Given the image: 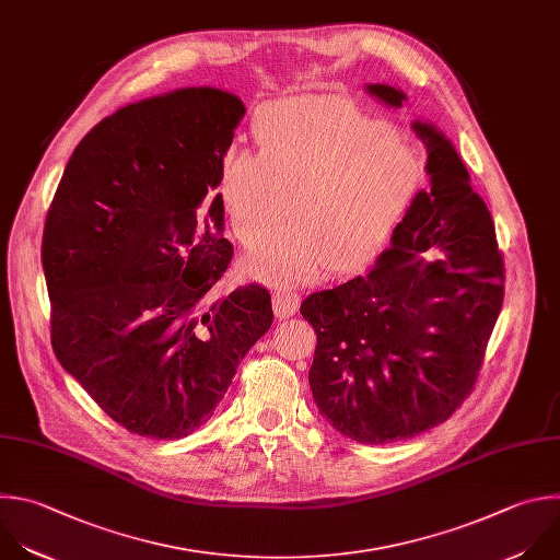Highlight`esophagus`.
<instances>
[{"label":"esophagus","mask_w":560,"mask_h":560,"mask_svg":"<svg viewBox=\"0 0 560 560\" xmlns=\"http://www.w3.org/2000/svg\"><path fill=\"white\" fill-rule=\"evenodd\" d=\"M299 305H301V299L299 294L294 292H288V290H277L272 294V310H275V316L281 320V318H290L299 312Z\"/></svg>","instance_id":"esophagus-1"}]
</instances>
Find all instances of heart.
<instances>
[{
	"mask_svg": "<svg viewBox=\"0 0 560 560\" xmlns=\"http://www.w3.org/2000/svg\"><path fill=\"white\" fill-rule=\"evenodd\" d=\"M255 138L259 153L224 155L220 200L246 248L268 242L290 200L292 222L244 259V272L268 285L314 283L331 268L376 257L422 186L420 153L394 140L387 122L338 98L272 105Z\"/></svg>",
	"mask_w": 560,
	"mask_h": 560,
	"instance_id": "1",
	"label": "heart"
}]
</instances>
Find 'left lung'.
<instances>
[{"label":"left lung","mask_w":560,"mask_h":560,"mask_svg":"<svg viewBox=\"0 0 560 560\" xmlns=\"http://www.w3.org/2000/svg\"><path fill=\"white\" fill-rule=\"evenodd\" d=\"M400 109L407 94L369 83ZM427 147L420 189L389 250L362 277L301 303L316 331L310 387L318 413L349 440L416 438L453 416L470 394L503 303V261L486 202L455 144L413 120ZM442 260H429L435 250Z\"/></svg>","instance_id":"obj_1"}]
</instances>
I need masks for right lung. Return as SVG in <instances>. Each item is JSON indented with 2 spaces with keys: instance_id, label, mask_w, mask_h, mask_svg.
<instances>
[{
  "instance_id": "right-lung-1",
  "label": "right lung",
  "mask_w": 560,
  "mask_h": 560,
  "mask_svg": "<svg viewBox=\"0 0 560 560\" xmlns=\"http://www.w3.org/2000/svg\"><path fill=\"white\" fill-rule=\"evenodd\" d=\"M244 114L207 85L120 107L77 144L46 218L52 349L142 438L200 429L272 325L261 285L211 296L233 257L213 191Z\"/></svg>"
}]
</instances>
